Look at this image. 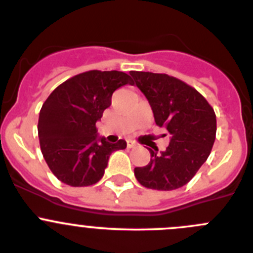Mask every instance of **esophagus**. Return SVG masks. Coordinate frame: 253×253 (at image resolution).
<instances>
[{"instance_id":"34e87169","label":"esophagus","mask_w":253,"mask_h":253,"mask_svg":"<svg viewBox=\"0 0 253 253\" xmlns=\"http://www.w3.org/2000/svg\"><path fill=\"white\" fill-rule=\"evenodd\" d=\"M126 146H128V148H134L137 144H135V142H133V140H128V142H126Z\"/></svg>"}]
</instances>
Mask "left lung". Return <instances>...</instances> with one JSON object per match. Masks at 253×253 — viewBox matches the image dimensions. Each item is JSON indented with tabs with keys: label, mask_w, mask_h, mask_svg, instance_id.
<instances>
[{
	"label": "left lung",
	"mask_w": 253,
	"mask_h": 253,
	"mask_svg": "<svg viewBox=\"0 0 253 253\" xmlns=\"http://www.w3.org/2000/svg\"><path fill=\"white\" fill-rule=\"evenodd\" d=\"M137 87L152 107L154 122L169 135L166 151L149 149L147 166L134 175L144 187L175 190L186 185L209 157L216 133L213 107L194 87L165 73L131 71ZM167 135V134H163Z\"/></svg>",
	"instance_id": "left-lung-1"
}]
</instances>
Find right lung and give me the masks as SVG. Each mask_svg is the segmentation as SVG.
Here are the masks:
<instances>
[{"mask_svg":"<svg viewBox=\"0 0 253 253\" xmlns=\"http://www.w3.org/2000/svg\"><path fill=\"white\" fill-rule=\"evenodd\" d=\"M131 78L119 71L80 73L55 88L42 106L38 123L40 149L53 175L69 186L101 180L110 154L126 148L119 139L97 137L96 122L111 105L114 91Z\"/></svg>","mask_w":253,"mask_h":253,"instance_id":"1","label":"right lung"}]
</instances>
